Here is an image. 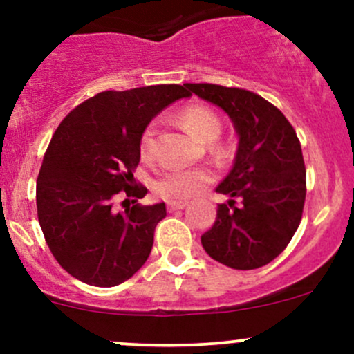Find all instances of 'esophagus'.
<instances>
[{
  "label": "esophagus",
  "mask_w": 354,
  "mask_h": 354,
  "mask_svg": "<svg viewBox=\"0 0 354 354\" xmlns=\"http://www.w3.org/2000/svg\"><path fill=\"white\" fill-rule=\"evenodd\" d=\"M187 207V202H167V210L169 212H176V210H181Z\"/></svg>",
  "instance_id": "obj_1"
}]
</instances>
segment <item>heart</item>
<instances>
[{
	"label": "heart",
	"mask_w": 354,
	"mask_h": 354,
	"mask_svg": "<svg viewBox=\"0 0 354 354\" xmlns=\"http://www.w3.org/2000/svg\"><path fill=\"white\" fill-rule=\"evenodd\" d=\"M181 124L190 131L192 135L202 142H209V149L214 154H224L226 147L223 142L217 140L223 123H221L219 114L209 106L203 104H188L178 113ZM156 135L157 123L152 121L144 128L138 142V151L140 157L145 160H151L156 152ZM214 180V174L207 167H174L167 169L160 174L154 183V190L159 197L171 200V202H183L200 192L205 190Z\"/></svg>",
	"instance_id": "b5f03b06"
}]
</instances>
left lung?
Here are the masks:
<instances>
[{"label":"left lung","instance_id":"8db88e82","mask_svg":"<svg viewBox=\"0 0 354 354\" xmlns=\"http://www.w3.org/2000/svg\"><path fill=\"white\" fill-rule=\"evenodd\" d=\"M185 87L226 111L240 135L233 169L216 188L231 198L217 205L216 223L202 234L203 250L231 269L267 266L284 252L303 216L306 169L295 128L255 92L216 84Z\"/></svg>","mask_w":354,"mask_h":354}]
</instances>
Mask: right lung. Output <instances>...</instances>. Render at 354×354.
Returning a JSON list of instances; mask_svg holds the SVG:
<instances>
[{"label": "right lung", "instance_id": "1", "mask_svg": "<svg viewBox=\"0 0 354 354\" xmlns=\"http://www.w3.org/2000/svg\"><path fill=\"white\" fill-rule=\"evenodd\" d=\"M183 85H149L106 91L66 114L48 145L35 188L37 217L46 243L75 279L111 288L130 279L154 245L157 223L166 205L113 207L120 191L145 197L135 185L140 162L138 142L149 121L188 97Z\"/></svg>", "mask_w": 354, "mask_h": 354}]
</instances>
